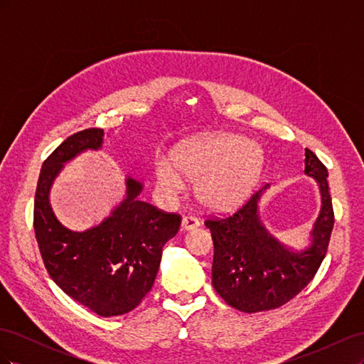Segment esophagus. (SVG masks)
Instances as JSON below:
<instances>
[{"label":"esophagus","instance_id":"obj_1","mask_svg":"<svg viewBox=\"0 0 364 364\" xmlns=\"http://www.w3.org/2000/svg\"><path fill=\"white\" fill-rule=\"evenodd\" d=\"M199 225H200L199 218L194 217V215H185V217H183V220H182V228H183L185 230L194 229V228H197Z\"/></svg>","mask_w":364,"mask_h":364}]
</instances>
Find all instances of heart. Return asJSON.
Returning <instances> with one entry per match:
<instances>
[{"label": "heart", "instance_id": "1", "mask_svg": "<svg viewBox=\"0 0 364 364\" xmlns=\"http://www.w3.org/2000/svg\"><path fill=\"white\" fill-rule=\"evenodd\" d=\"M261 170V153L252 142L234 135H208L183 142L168 161L158 162L162 188L176 194L183 188L181 173L196 179L199 199L225 209L240 203L252 191Z\"/></svg>", "mask_w": 364, "mask_h": 364}]
</instances>
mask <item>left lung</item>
<instances>
[{
    "label": "left lung",
    "instance_id": "1",
    "mask_svg": "<svg viewBox=\"0 0 364 364\" xmlns=\"http://www.w3.org/2000/svg\"><path fill=\"white\" fill-rule=\"evenodd\" d=\"M305 173L321 185L322 209L311 243L301 250L282 246L261 225L257 205L266 186L253 191L232 213L206 215L205 226L214 241L213 285L235 310L255 313L287 304L321 267L334 228V209L328 170L310 149H305Z\"/></svg>",
    "mask_w": 364,
    "mask_h": 364
}]
</instances>
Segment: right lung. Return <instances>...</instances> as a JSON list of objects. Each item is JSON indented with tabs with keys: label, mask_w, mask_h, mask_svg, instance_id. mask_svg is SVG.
<instances>
[{
	"label": "right lung",
	"mask_w": 364,
	"mask_h": 364,
	"mask_svg": "<svg viewBox=\"0 0 364 364\" xmlns=\"http://www.w3.org/2000/svg\"><path fill=\"white\" fill-rule=\"evenodd\" d=\"M102 141L103 129L80 130L43 161L33 228L51 279L91 311L112 317L134 310L151 290L162 247L179 232L182 217L138 200L141 183L127 179V197L103 223L85 232L63 228L51 211L50 186L63 162Z\"/></svg>",
	"instance_id": "obj_1"
}]
</instances>
